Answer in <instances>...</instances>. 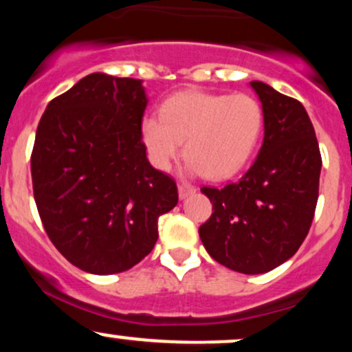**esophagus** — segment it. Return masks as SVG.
<instances>
[{
	"label": "esophagus",
	"mask_w": 352,
	"mask_h": 352,
	"mask_svg": "<svg viewBox=\"0 0 352 352\" xmlns=\"http://www.w3.org/2000/svg\"><path fill=\"white\" fill-rule=\"evenodd\" d=\"M192 193H195V187H192V185H188V184H180L179 185V197H180V199H187V197L192 195Z\"/></svg>",
	"instance_id": "1"
}]
</instances>
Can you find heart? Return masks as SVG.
<instances>
[{"instance_id": "obj_1", "label": "heart", "mask_w": 352, "mask_h": 352, "mask_svg": "<svg viewBox=\"0 0 352 352\" xmlns=\"http://www.w3.org/2000/svg\"><path fill=\"white\" fill-rule=\"evenodd\" d=\"M263 125V109L252 96L184 91L165 100L160 119H144L142 140L159 170L170 168L184 144L190 172L223 180L248 164Z\"/></svg>"}]
</instances>
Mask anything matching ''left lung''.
Masks as SVG:
<instances>
[{
    "label": "left lung",
    "mask_w": 352,
    "mask_h": 352,
    "mask_svg": "<svg viewBox=\"0 0 352 352\" xmlns=\"http://www.w3.org/2000/svg\"><path fill=\"white\" fill-rule=\"evenodd\" d=\"M252 87L265 116L263 145L238 182L201 187L213 205L199 228L210 256L233 272H272L298 252L316 210L321 152L300 100L260 80Z\"/></svg>",
    "instance_id": "left-lung-1"
}]
</instances>
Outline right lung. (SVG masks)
Here are the masks:
<instances>
[{
    "label": "right lung",
    "instance_id": "1",
    "mask_svg": "<svg viewBox=\"0 0 352 352\" xmlns=\"http://www.w3.org/2000/svg\"><path fill=\"white\" fill-rule=\"evenodd\" d=\"M142 80L94 72L47 104L31 153L34 201L58 252L82 272L142 261L179 201L142 142Z\"/></svg>",
    "mask_w": 352,
    "mask_h": 352
}]
</instances>
